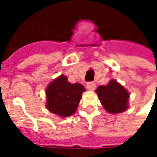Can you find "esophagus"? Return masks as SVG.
I'll return each instance as SVG.
<instances>
[{
    "mask_svg": "<svg viewBox=\"0 0 157 157\" xmlns=\"http://www.w3.org/2000/svg\"><path fill=\"white\" fill-rule=\"evenodd\" d=\"M86 87H87V89H88V90L94 91V90L95 89L96 85H95V83H94V82H87V84H86Z\"/></svg>",
    "mask_w": 157,
    "mask_h": 157,
    "instance_id": "34e87169",
    "label": "esophagus"
}]
</instances>
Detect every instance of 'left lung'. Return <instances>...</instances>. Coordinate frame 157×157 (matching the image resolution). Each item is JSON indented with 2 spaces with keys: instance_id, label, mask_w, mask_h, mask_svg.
Masks as SVG:
<instances>
[{
  "instance_id": "obj_1",
  "label": "left lung",
  "mask_w": 157,
  "mask_h": 157,
  "mask_svg": "<svg viewBox=\"0 0 157 157\" xmlns=\"http://www.w3.org/2000/svg\"><path fill=\"white\" fill-rule=\"evenodd\" d=\"M95 92L104 108L108 113H118L127 109L129 94L116 81L112 80L107 85L98 86Z\"/></svg>"
}]
</instances>
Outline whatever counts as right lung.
Masks as SVG:
<instances>
[{"label": "right lung", "instance_id": "obj_1", "mask_svg": "<svg viewBox=\"0 0 157 157\" xmlns=\"http://www.w3.org/2000/svg\"><path fill=\"white\" fill-rule=\"evenodd\" d=\"M85 91L80 83H71L64 75L53 80L46 89V107L62 117L72 115L78 107L82 94Z\"/></svg>", "mask_w": 157, "mask_h": 157}]
</instances>
